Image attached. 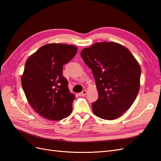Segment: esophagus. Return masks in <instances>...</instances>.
<instances>
[{"mask_svg": "<svg viewBox=\"0 0 161 161\" xmlns=\"http://www.w3.org/2000/svg\"><path fill=\"white\" fill-rule=\"evenodd\" d=\"M86 90H85V91H82L81 92H80V93H79L78 94V95H79V97H82V96H85L86 95Z\"/></svg>", "mask_w": 161, "mask_h": 161, "instance_id": "1", "label": "esophagus"}]
</instances>
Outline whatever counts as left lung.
I'll use <instances>...</instances> for the list:
<instances>
[{
  "mask_svg": "<svg viewBox=\"0 0 161 161\" xmlns=\"http://www.w3.org/2000/svg\"><path fill=\"white\" fill-rule=\"evenodd\" d=\"M80 56L91 69L99 97L92 103L95 115L115 119L133 104L140 89V66L131 52L115 42L96 43Z\"/></svg>",
  "mask_w": 161,
  "mask_h": 161,
  "instance_id": "8db88e82",
  "label": "left lung"
}]
</instances>
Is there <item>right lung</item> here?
<instances>
[{
    "label": "right lung",
    "instance_id": "add662e5",
    "mask_svg": "<svg viewBox=\"0 0 161 161\" xmlns=\"http://www.w3.org/2000/svg\"><path fill=\"white\" fill-rule=\"evenodd\" d=\"M77 47L62 43L42 46L27 60L21 85L27 99L36 113L52 121L69 117L74 94L63 76V65L76 55Z\"/></svg>",
    "mask_w": 161,
    "mask_h": 161
}]
</instances>
